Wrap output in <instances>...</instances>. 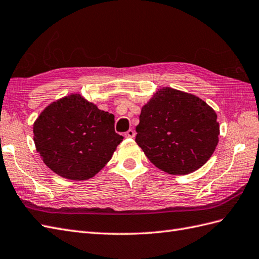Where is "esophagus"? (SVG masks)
<instances>
[{"label":"esophagus","instance_id":"obj_1","mask_svg":"<svg viewBox=\"0 0 259 259\" xmlns=\"http://www.w3.org/2000/svg\"><path fill=\"white\" fill-rule=\"evenodd\" d=\"M135 136H136V132H135L134 130H132V129L128 130V131L124 134V137H125V138H135Z\"/></svg>","mask_w":259,"mask_h":259}]
</instances>
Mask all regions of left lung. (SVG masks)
Returning <instances> with one entry per match:
<instances>
[{
    "mask_svg": "<svg viewBox=\"0 0 259 259\" xmlns=\"http://www.w3.org/2000/svg\"><path fill=\"white\" fill-rule=\"evenodd\" d=\"M136 142L157 168L186 175L213 154L220 125L214 109L189 93L160 88L141 108Z\"/></svg>",
    "mask_w": 259,
    "mask_h": 259,
    "instance_id": "8db88e82",
    "label": "left lung"
}]
</instances>
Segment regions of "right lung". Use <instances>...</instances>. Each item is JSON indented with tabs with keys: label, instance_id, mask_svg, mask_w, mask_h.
I'll use <instances>...</instances> for the list:
<instances>
[{
	"label": "right lung",
	"instance_id": "right-lung-1",
	"mask_svg": "<svg viewBox=\"0 0 259 259\" xmlns=\"http://www.w3.org/2000/svg\"><path fill=\"white\" fill-rule=\"evenodd\" d=\"M32 129L44 163L71 181L95 176L123 139L115 132V116L98 109L81 94L52 102L40 112Z\"/></svg>",
	"mask_w": 259,
	"mask_h": 259
}]
</instances>
